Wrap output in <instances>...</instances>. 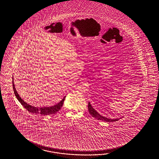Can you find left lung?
Here are the masks:
<instances>
[{
  "label": "left lung",
  "instance_id": "obj_1",
  "mask_svg": "<svg viewBox=\"0 0 159 159\" xmlns=\"http://www.w3.org/2000/svg\"><path fill=\"white\" fill-rule=\"evenodd\" d=\"M88 109H89V111L90 112V114L92 115L93 117L96 118L97 120H104L106 122H115L116 120H118L119 119L116 118V119H110V118H108L104 117L103 116H101L100 114H99L97 112L93 107H92V105L90 104V102H89V105H88Z\"/></svg>",
  "mask_w": 159,
  "mask_h": 159
}]
</instances>
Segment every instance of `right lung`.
Returning a JSON list of instances; mask_svg holds the SVG:
<instances>
[{
    "mask_svg": "<svg viewBox=\"0 0 159 159\" xmlns=\"http://www.w3.org/2000/svg\"><path fill=\"white\" fill-rule=\"evenodd\" d=\"M13 90H14V93H15V96L16 97V98L20 101V102L21 104V105L23 106L27 111H29L30 112H32L33 114L34 113L39 114L43 116H48V115H51V114L57 113L62 107L65 98L66 97V96L64 97V98L61 101L55 106L49 107H35L28 104L27 102L24 101L23 99H21V98L20 97L18 93L16 90V88H15V84L13 82Z\"/></svg>",
    "mask_w": 159,
    "mask_h": 159,
    "instance_id": "right-lung-1",
    "label": "right lung"
}]
</instances>
